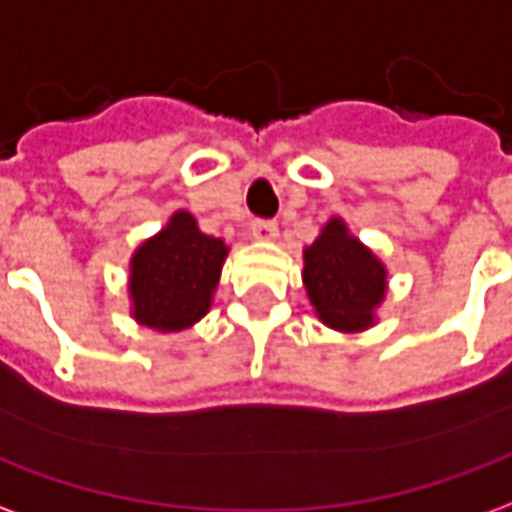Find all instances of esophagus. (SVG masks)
Listing matches in <instances>:
<instances>
[{
    "label": "esophagus",
    "mask_w": 512,
    "mask_h": 512,
    "mask_svg": "<svg viewBox=\"0 0 512 512\" xmlns=\"http://www.w3.org/2000/svg\"><path fill=\"white\" fill-rule=\"evenodd\" d=\"M277 233V222H271V219H257V222H252V238H257V241H274Z\"/></svg>",
    "instance_id": "esophagus-1"
}]
</instances>
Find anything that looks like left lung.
Segmentation results:
<instances>
[{
    "label": "left lung",
    "instance_id": "8db88e82",
    "mask_svg": "<svg viewBox=\"0 0 512 512\" xmlns=\"http://www.w3.org/2000/svg\"><path fill=\"white\" fill-rule=\"evenodd\" d=\"M304 288L315 315L337 332H365L386 296V268L343 219H329L304 249Z\"/></svg>",
    "mask_w": 512,
    "mask_h": 512
}]
</instances>
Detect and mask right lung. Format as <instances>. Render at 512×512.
Here are the masks:
<instances>
[{
  "label": "right lung",
  "instance_id": "obj_1",
  "mask_svg": "<svg viewBox=\"0 0 512 512\" xmlns=\"http://www.w3.org/2000/svg\"><path fill=\"white\" fill-rule=\"evenodd\" d=\"M227 246L205 235L189 211L172 213L167 227L131 257V315L156 332H180L211 310Z\"/></svg>",
  "mask_w": 512,
  "mask_h": 512
}]
</instances>
